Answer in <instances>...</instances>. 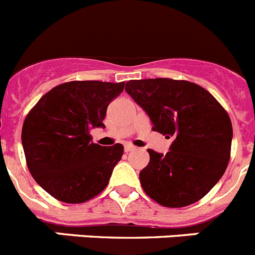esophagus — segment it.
Masks as SVG:
<instances>
[{"mask_svg": "<svg viewBox=\"0 0 255 255\" xmlns=\"http://www.w3.org/2000/svg\"><path fill=\"white\" fill-rule=\"evenodd\" d=\"M134 149H135V146L132 145V144H129V143L125 144V151H126V153H129V151H132V150H134Z\"/></svg>", "mask_w": 255, "mask_h": 255, "instance_id": "obj_1", "label": "esophagus"}]
</instances>
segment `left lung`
<instances>
[{"instance_id": "1", "label": "left lung", "mask_w": 255, "mask_h": 255, "mask_svg": "<svg viewBox=\"0 0 255 255\" xmlns=\"http://www.w3.org/2000/svg\"><path fill=\"white\" fill-rule=\"evenodd\" d=\"M125 90L148 114L151 129L174 139L165 155L148 149L150 160L139 174L144 192L172 209L197 202L223 177L230 159L233 125L226 110L188 81L132 79Z\"/></svg>"}]
</instances>
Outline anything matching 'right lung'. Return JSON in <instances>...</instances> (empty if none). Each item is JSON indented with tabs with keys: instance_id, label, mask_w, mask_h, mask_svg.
<instances>
[{
	"instance_id": "obj_1",
	"label": "right lung",
	"mask_w": 255,
	"mask_h": 255,
	"mask_svg": "<svg viewBox=\"0 0 255 255\" xmlns=\"http://www.w3.org/2000/svg\"><path fill=\"white\" fill-rule=\"evenodd\" d=\"M124 87L125 82H65L30 110L21 140L32 178L49 195L82 204L106 188L124 146L92 143L91 130L105 128L107 106Z\"/></svg>"
}]
</instances>
